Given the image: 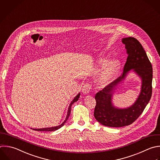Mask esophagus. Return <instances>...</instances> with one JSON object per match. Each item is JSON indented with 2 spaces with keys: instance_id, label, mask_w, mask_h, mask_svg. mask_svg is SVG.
I'll return each mask as SVG.
<instances>
[{
  "instance_id": "1",
  "label": "esophagus",
  "mask_w": 160,
  "mask_h": 160,
  "mask_svg": "<svg viewBox=\"0 0 160 160\" xmlns=\"http://www.w3.org/2000/svg\"><path fill=\"white\" fill-rule=\"evenodd\" d=\"M91 86L90 84L86 82V84H84L83 86H82V91L83 92L84 94H88L90 89H91Z\"/></svg>"
}]
</instances>
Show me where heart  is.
I'll list each match as a JSON object with an SVG mask.
<instances>
[{
    "instance_id": "1",
    "label": "heart",
    "mask_w": 160,
    "mask_h": 160,
    "mask_svg": "<svg viewBox=\"0 0 160 160\" xmlns=\"http://www.w3.org/2000/svg\"><path fill=\"white\" fill-rule=\"evenodd\" d=\"M107 61L106 59L101 58L99 61L100 65L104 64ZM120 67V62L118 60L114 59L109 62L104 67L103 71L101 72L98 81L101 84H106L109 83L116 76Z\"/></svg>"
}]
</instances>
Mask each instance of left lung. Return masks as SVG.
I'll use <instances>...</instances> for the list:
<instances>
[{
  "instance_id": "1",
  "label": "left lung",
  "mask_w": 160,
  "mask_h": 160,
  "mask_svg": "<svg viewBox=\"0 0 160 160\" xmlns=\"http://www.w3.org/2000/svg\"><path fill=\"white\" fill-rule=\"evenodd\" d=\"M128 54L122 74L107 85L95 95L96 104L94 116L101 124L109 127H122L134 122L142 114L152 94V68L151 64L140 42L134 38L122 39ZM133 69L142 80L140 94L135 104L125 109H118L112 104L111 98L113 89Z\"/></svg>"
}]
</instances>
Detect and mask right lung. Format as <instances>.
Segmentation results:
<instances>
[{
    "instance_id": "right-lung-1",
    "label": "right lung",
    "mask_w": 160,
    "mask_h": 160,
    "mask_svg": "<svg viewBox=\"0 0 160 160\" xmlns=\"http://www.w3.org/2000/svg\"><path fill=\"white\" fill-rule=\"evenodd\" d=\"M80 96V93H79L75 98L74 99L71 101V102L69 104V108H68V114H67V116L66 118V119L64 120V121L59 126H55V127H52V128H42V129H33L35 131H56L59 128H61L64 124L65 122H66V121L68 120V119L69 118V116H70V114H71V106H72V104L74 102H76L79 98Z\"/></svg>"
}]
</instances>
